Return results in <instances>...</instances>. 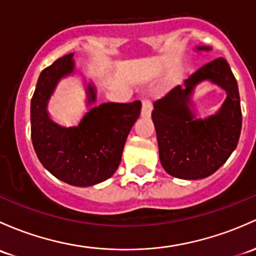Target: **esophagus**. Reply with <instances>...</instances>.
I'll return each mask as SVG.
<instances>
[{
    "label": "esophagus",
    "instance_id": "34e87169",
    "mask_svg": "<svg viewBox=\"0 0 256 256\" xmlns=\"http://www.w3.org/2000/svg\"><path fill=\"white\" fill-rule=\"evenodd\" d=\"M150 112H152V104L150 100H144L142 103V110H141V116L142 118H150Z\"/></svg>",
    "mask_w": 256,
    "mask_h": 256
}]
</instances>
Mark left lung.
<instances>
[{
  "label": "left lung",
  "mask_w": 256,
  "mask_h": 256,
  "mask_svg": "<svg viewBox=\"0 0 256 256\" xmlns=\"http://www.w3.org/2000/svg\"><path fill=\"white\" fill-rule=\"evenodd\" d=\"M196 52L212 48L198 46ZM220 88L226 98L216 113L198 116L193 96L201 82ZM152 121L157 134L160 160L169 176L184 180L204 179L226 163L238 144L242 130L240 98L236 80L224 58L201 67L154 103Z\"/></svg>",
  "instance_id": "obj_1"
}]
</instances>
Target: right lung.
<instances>
[{
    "instance_id": "add662e5",
    "label": "right lung",
    "mask_w": 256,
    "mask_h": 256,
    "mask_svg": "<svg viewBox=\"0 0 256 256\" xmlns=\"http://www.w3.org/2000/svg\"><path fill=\"white\" fill-rule=\"evenodd\" d=\"M74 74V54L58 58L40 74L30 103L32 141L46 170L61 182L86 188L106 182L115 173L142 104L135 100L96 106V84L83 77L86 106L90 110L78 125H61L51 118L49 102L58 83Z\"/></svg>"
}]
</instances>
